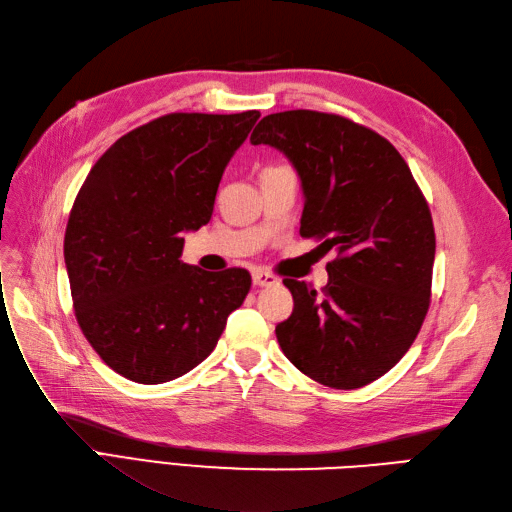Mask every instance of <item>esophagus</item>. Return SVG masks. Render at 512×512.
Returning a JSON list of instances; mask_svg holds the SVG:
<instances>
[{
  "label": "esophagus",
  "instance_id": "esophagus-1",
  "mask_svg": "<svg viewBox=\"0 0 512 512\" xmlns=\"http://www.w3.org/2000/svg\"><path fill=\"white\" fill-rule=\"evenodd\" d=\"M253 285L255 287H274V285H278V278L268 272L257 270V272H253Z\"/></svg>",
  "mask_w": 512,
  "mask_h": 512
}]
</instances>
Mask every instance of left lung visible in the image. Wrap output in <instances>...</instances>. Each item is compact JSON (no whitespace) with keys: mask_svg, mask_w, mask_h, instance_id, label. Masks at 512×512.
<instances>
[{"mask_svg":"<svg viewBox=\"0 0 512 512\" xmlns=\"http://www.w3.org/2000/svg\"><path fill=\"white\" fill-rule=\"evenodd\" d=\"M251 144L283 153L300 176V234L336 251L317 291L285 278L291 317L280 349L312 381L357 389L389 372L430 308L436 236L430 208L395 146L338 114H268Z\"/></svg>","mask_w":512,"mask_h":512,"instance_id":"obj_1","label":"left lung"}]
</instances>
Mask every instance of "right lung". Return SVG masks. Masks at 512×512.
<instances>
[{
	"label": "right lung",
	"mask_w": 512,
	"mask_h": 512,
	"mask_svg": "<svg viewBox=\"0 0 512 512\" xmlns=\"http://www.w3.org/2000/svg\"><path fill=\"white\" fill-rule=\"evenodd\" d=\"M259 117L166 114L114 142L76 195L63 240L76 319L129 381L168 383L202 364L251 289L242 268L212 274L180 255Z\"/></svg>",
	"instance_id": "add662e5"
}]
</instances>
